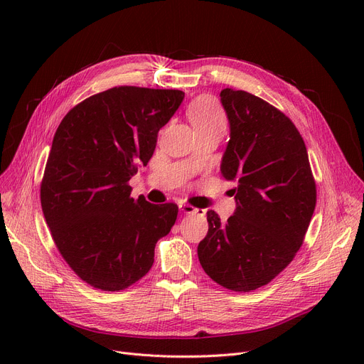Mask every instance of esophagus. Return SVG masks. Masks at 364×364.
I'll list each match as a JSON object with an SVG mask.
<instances>
[{
	"instance_id": "1",
	"label": "esophagus",
	"mask_w": 364,
	"mask_h": 364,
	"mask_svg": "<svg viewBox=\"0 0 364 364\" xmlns=\"http://www.w3.org/2000/svg\"><path fill=\"white\" fill-rule=\"evenodd\" d=\"M180 209L184 213V214H192V215H205V211L203 209H199V208H193L192 205H187V203H181L180 205Z\"/></svg>"
}]
</instances>
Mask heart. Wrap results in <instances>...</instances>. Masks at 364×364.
I'll list each match as a JSON object with an SVG mask.
<instances>
[{"label":"heart","instance_id":"b5f03b06","mask_svg":"<svg viewBox=\"0 0 364 364\" xmlns=\"http://www.w3.org/2000/svg\"><path fill=\"white\" fill-rule=\"evenodd\" d=\"M188 118L192 121L195 129L209 128L215 125H224V117L211 99H199L188 109Z\"/></svg>","mask_w":364,"mask_h":364}]
</instances>
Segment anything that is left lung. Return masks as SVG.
<instances>
[{"instance_id": "1", "label": "left lung", "mask_w": 364, "mask_h": 364, "mask_svg": "<svg viewBox=\"0 0 364 364\" xmlns=\"http://www.w3.org/2000/svg\"><path fill=\"white\" fill-rule=\"evenodd\" d=\"M220 97L230 124L221 174L237 183L236 209L225 223L206 213L198 257L214 282L250 292L294 259L314 213L316 183L307 147L284 113L242 90L224 88Z\"/></svg>"}]
</instances>
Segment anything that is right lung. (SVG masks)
I'll list each match as a JSON object with an SVG mask.
<instances>
[{
  "label": "right lung",
  "instance_id": "obj_1",
  "mask_svg": "<svg viewBox=\"0 0 364 364\" xmlns=\"http://www.w3.org/2000/svg\"><path fill=\"white\" fill-rule=\"evenodd\" d=\"M183 99L180 90L114 87L76 105L54 134L43 213L57 250L94 288L122 291L146 276L177 220L176 203L134 199L128 181Z\"/></svg>",
  "mask_w": 364,
  "mask_h": 364
}]
</instances>
